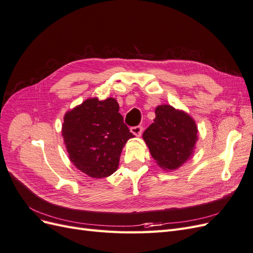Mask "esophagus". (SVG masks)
Listing matches in <instances>:
<instances>
[{
	"instance_id": "34e87169",
	"label": "esophagus",
	"mask_w": 253,
	"mask_h": 253,
	"mask_svg": "<svg viewBox=\"0 0 253 253\" xmlns=\"http://www.w3.org/2000/svg\"><path fill=\"white\" fill-rule=\"evenodd\" d=\"M129 129H131V132H132L135 136L139 137V136H141V134H142L143 127H142V126H132Z\"/></svg>"
}]
</instances>
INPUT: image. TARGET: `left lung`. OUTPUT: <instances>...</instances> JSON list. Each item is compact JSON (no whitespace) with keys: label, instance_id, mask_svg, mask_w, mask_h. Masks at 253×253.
I'll list each match as a JSON object with an SVG mask.
<instances>
[{"label":"left lung","instance_id":"1","mask_svg":"<svg viewBox=\"0 0 253 253\" xmlns=\"http://www.w3.org/2000/svg\"><path fill=\"white\" fill-rule=\"evenodd\" d=\"M154 122L145 129L143 139L151 154L164 169L174 170L192 155L197 140L194 120L171 105H159Z\"/></svg>","mask_w":253,"mask_h":253}]
</instances>
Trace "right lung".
Masks as SVG:
<instances>
[{"mask_svg":"<svg viewBox=\"0 0 253 253\" xmlns=\"http://www.w3.org/2000/svg\"><path fill=\"white\" fill-rule=\"evenodd\" d=\"M62 135L71 162L94 178L106 177L117 170L122 149L134 137L113 98L87 99L68 112Z\"/></svg>","mask_w":253,"mask_h":253,"instance_id":"1","label":"right lung"}]
</instances>
